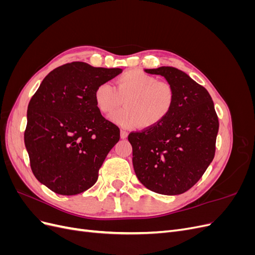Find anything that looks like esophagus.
<instances>
[{
  "label": "esophagus",
  "mask_w": 255,
  "mask_h": 255,
  "mask_svg": "<svg viewBox=\"0 0 255 255\" xmlns=\"http://www.w3.org/2000/svg\"><path fill=\"white\" fill-rule=\"evenodd\" d=\"M120 137L122 138V139H126V138L128 137V133L126 132V130H123V129L120 130Z\"/></svg>",
  "instance_id": "obj_1"
}]
</instances>
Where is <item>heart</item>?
Masks as SVG:
<instances>
[{"label":"heart","instance_id":"heart-1","mask_svg":"<svg viewBox=\"0 0 255 255\" xmlns=\"http://www.w3.org/2000/svg\"><path fill=\"white\" fill-rule=\"evenodd\" d=\"M94 98L98 110L105 115L114 113L125 101V109L111 117L123 128H155L170 116L175 105V90L171 85L139 69L123 72L116 80L115 87L109 83L98 85Z\"/></svg>","mask_w":255,"mask_h":255}]
</instances>
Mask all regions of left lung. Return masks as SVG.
<instances>
[{"label": "left lung", "instance_id": "8db88e82", "mask_svg": "<svg viewBox=\"0 0 255 255\" xmlns=\"http://www.w3.org/2000/svg\"><path fill=\"white\" fill-rule=\"evenodd\" d=\"M164 76L175 90V105L157 127L133 132V167L144 187L180 195L201 179L215 155L219 122L208 91L173 67L144 69Z\"/></svg>", "mask_w": 255, "mask_h": 255}]
</instances>
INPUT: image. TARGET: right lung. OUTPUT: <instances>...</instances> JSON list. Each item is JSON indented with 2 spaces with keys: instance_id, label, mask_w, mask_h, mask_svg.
<instances>
[{
  "instance_id": "obj_1",
  "label": "right lung",
  "mask_w": 255,
  "mask_h": 255,
  "mask_svg": "<svg viewBox=\"0 0 255 255\" xmlns=\"http://www.w3.org/2000/svg\"><path fill=\"white\" fill-rule=\"evenodd\" d=\"M121 72L73 61L51 71L30 99L25 148L35 177L52 191L73 196L97 182L120 130L100 113L94 94Z\"/></svg>"
}]
</instances>
